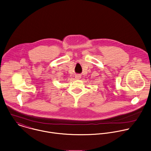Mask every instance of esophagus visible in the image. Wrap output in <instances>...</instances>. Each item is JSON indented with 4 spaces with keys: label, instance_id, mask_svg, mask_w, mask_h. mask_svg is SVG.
<instances>
[{
    "label": "esophagus",
    "instance_id": "esophagus-1",
    "mask_svg": "<svg viewBox=\"0 0 151 151\" xmlns=\"http://www.w3.org/2000/svg\"><path fill=\"white\" fill-rule=\"evenodd\" d=\"M75 78H76V79H80L81 78V75L78 74V75H76L75 76Z\"/></svg>",
    "mask_w": 151,
    "mask_h": 151
}]
</instances>
